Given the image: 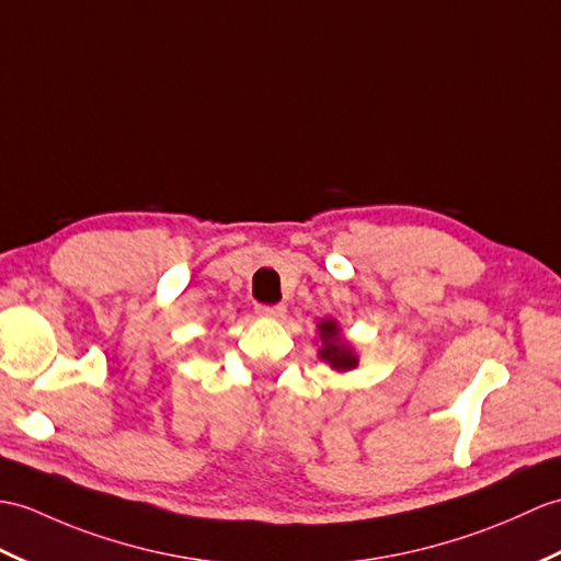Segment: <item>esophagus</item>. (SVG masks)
Segmentation results:
<instances>
[{"mask_svg":"<svg viewBox=\"0 0 561 561\" xmlns=\"http://www.w3.org/2000/svg\"><path fill=\"white\" fill-rule=\"evenodd\" d=\"M255 312H257V316H263V318L279 320V318H284L286 306H284V304H275V306H265V304H260V306H255Z\"/></svg>","mask_w":561,"mask_h":561,"instance_id":"esophagus-1","label":"esophagus"}]
</instances>
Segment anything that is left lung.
<instances>
[{
    "mask_svg": "<svg viewBox=\"0 0 561 561\" xmlns=\"http://www.w3.org/2000/svg\"><path fill=\"white\" fill-rule=\"evenodd\" d=\"M318 332H320V344H322L318 354L324 363H330V366L340 373L354 370L358 366L356 351L348 342H344L340 324L334 320H322L318 324Z\"/></svg>",
    "mask_w": 561,
    "mask_h": 561,
    "instance_id": "8db88e82",
    "label": "left lung"
}]
</instances>
